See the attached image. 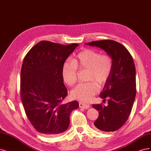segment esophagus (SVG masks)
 <instances>
[{
	"mask_svg": "<svg viewBox=\"0 0 151 151\" xmlns=\"http://www.w3.org/2000/svg\"><path fill=\"white\" fill-rule=\"evenodd\" d=\"M79 107L84 108V109H88V108H89L90 107V106H89V104H86V103H84L80 102L79 103Z\"/></svg>",
	"mask_w": 151,
	"mask_h": 151,
	"instance_id": "34e87169",
	"label": "esophagus"
}]
</instances>
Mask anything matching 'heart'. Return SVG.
I'll return each instance as SVG.
<instances>
[{"instance_id":"1","label":"heart","mask_w":151,"mask_h":151,"mask_svg":"<svg viewBox=\"0 0 151 151\" xmlns=\"http://www.w3.org/2000/svg\"><path fill=\"white\" fill-rule=\"evenodd\" d=\"M113 65V58L109 54H101L96 50L85 49L72 61L63 64V79L65 84L72 86L77 80V69H88L87 80L91 81L77 85L72 90L71 96L81 101H89L98 91V85L95 83L99 86L106 83L111 74Z\"/></svg>"}]
</instances>
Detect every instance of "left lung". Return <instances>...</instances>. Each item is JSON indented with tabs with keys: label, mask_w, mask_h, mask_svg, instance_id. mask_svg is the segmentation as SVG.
Masks as SVG:
<instances>
[{
	"label": "left lung",
	"mask_w": 151,
	"mask_h": 151,
	"mask_svg": "<svg viewBox=\"0 0 151 151\" xmlns=\"http://www.w3.org/2000/svg\"><path fill=\"white\" fill-rule=\"evenodd\" d=\"M86 45L105 50L113 58V69L100 97L108 105L93 104L99 111L95 127L104 132L121 128L129 118L136 95L135 67L130 52L123 45L111 40L89 42Z\"/></svg>",
	"instance_id": "obj_1"
}]
</instances>
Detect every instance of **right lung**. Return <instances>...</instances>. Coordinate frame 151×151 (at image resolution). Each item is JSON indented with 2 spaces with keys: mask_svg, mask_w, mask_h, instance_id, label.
Returning a JSON list of instances; mask_svg holds the SVG:
<instances>
[{
  "mask_svg": "<svg viewBox=\"0 0 151 151\" xmlns=\"http://www.w3.org/2000/svg\"><path fill=\"white\" fill-rule=\"evenodd\" d=\"M78 45L42 41L31 48L22 62L21 101L31 125L45 135L54 136L65 132L69 125L71 112L79 108L76 101L62 104L68 94L62 67Z\"/></svg>",
  "mask_w": 151,
  "mask_h": 151,
  "instance_id": "right-lung-1",
  "label": "right lung"
}]
</instances>
